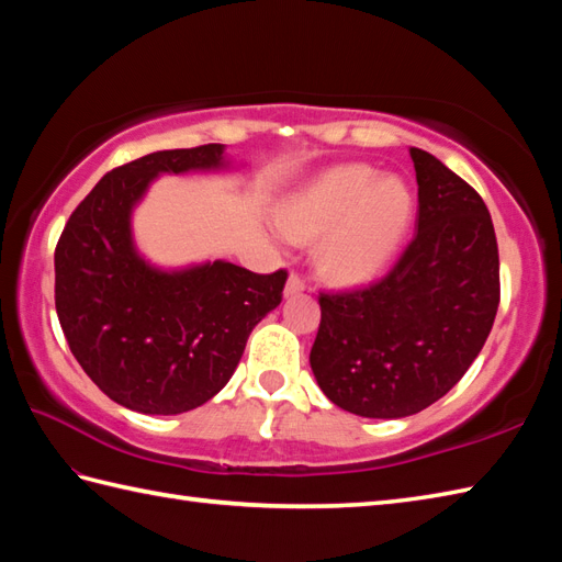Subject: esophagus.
Listing matches in <instances>:
<instances>
[{"label":"esophagus","instance_id":"obj_1","mask_svg":"<svg viewBox=\"0 0 562 562\" xmlns=\"http://www.w3.org/2000/svg\"><path fill=\"white\" fill-rule=\"evenodd\" d=\"M306 290V280L302 278V274L292 272L288 278V284H284V294L288 296H294V294H302Z\"/></svg>","mask_w":562,"mask_h":562}]
</instances>
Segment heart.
<instances>
[{
    "instance_id": "heart-1",
    "label": "heart",
    "mask_w": 562,
    "mask_h": 562,
    "mask_svg": "<svg viewBox=\"0 0 562 562\" xmlns=\"http://www.w3.org/2000/svg\"><path fill=\"white\" fill-rule=\"evenodd\" d=\"M415 195L398 176L369 164L318 173L282 202L278 229L292 244L316 241L314 262L326 280L360 284L379 278L405 241Z\"/></svg>"
}]
</instances>
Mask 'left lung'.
I'll use <instances>...</instances> for the list:
<instances>
[{
	"mask_svg": "<svg viewBox=\"0 0 562 562\" xmlns=\"http://www.w3.org/2000/svg\"><path fill=\"white\" fill-rule=\"evenodd\" d=\"M417 234L362 290L321 294L312 372L338 408L362 417L425 411L459 384L491 336L499 256L491 212L429 151L411 147Z\"/></svg>",
	"mask_w": 562,
	"mask_h": 562,
	"instance_id": "left-lung-1",
	"label": "left lung"
}]
</instances>
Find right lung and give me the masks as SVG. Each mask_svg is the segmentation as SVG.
Returning a JSON list of instances; mask_svg holds the SVG:
<instances>
[{"label": "right lung", "mask_w": 562, "mask_h": 562, "mask_svg": "<svg viewBox=\"0 0 562 562\" xmlns=\"http://www.w3.org/2000/svg\"><path fill=\"white\" fill-rule=\"evenodd\" d=\"M224 145L166 149L117 166L71 212L55 248V308L83 372L145 415L193 411L220 393L250 330L282 302L288 272L214 260L164 270L139 256L133 210L161 173L224 171Z\"/></svg>", "instance_id": "1"}]
</instances>
